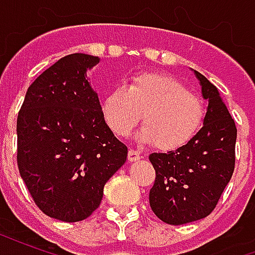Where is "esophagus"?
<instances>
[{
    "label": "esophagus",
    "mask_w": 255,
    "mask_h": 255,
    "mask_svg": "<svg viewBox=\"0 0 255 255\" xmlns=\"http://www.w3.org/2000/svg\"><path fill=\"white\" fill-rule=\"evenodd\" d=\"M140 158H142V155L139 154L136 150H133V149L128 150V161H129V162H135V161L140 160Z\"/></svg>",
    "instance_id": "34e87169"
}]
</instances>
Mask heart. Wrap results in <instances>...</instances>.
I'll return each mask as SVG.
<instances>
[{"label": "heart", "instance_id": "1", "mask_svg": "<svg viewBox=\"0 0 255 255\" xmlns=\"http://www.w3.org/2000/svg\"><path fill=\"white\" fill-rule=\"evenodd\" d=\"M106 124L117 136H127L142 117L139 139L154 143L161 151L182 149L202 126V100L171 75L143 72L135 75L128 87L119 86L102 104Z\"/></svg>", "mask_w": 255, "mask_h": 255}]
</instances>
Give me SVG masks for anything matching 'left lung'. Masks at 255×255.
Segmentation results:
<instances>
[{"mask_svg":"<svg viewBox=\"0 0 255 255\" xmlns=\"http://www.w3.org/2000/svg\"><path fill=\"white\" fill-rule=\"evenodd\" d=\"M209 101L203 127L182 149L151 153L155 182L150 208L166 224L182 225L213 212L235 169L236 127L219 90L194 71Z\"/></svg>","mask_w":255,"mask_h":255,"instance_id":"obj_1","label":"left lung"}]
</instances>
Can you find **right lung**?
<instances>
[{
  "instance_id": "right-lung-1",
  "label": "right lung",
  "mask_w": 255,
  "mask_h": 255,
  "mask_svg": "<svg viewBox=\"0 0 255 255\" xmlns=\"http://www.w3.org/2000/svg\"><path fill=\"white\" fill-rule=\"evenodd\" d=\"M100 58L73 53L31 84L17 116V165L36 206L65 223L87 219L127 146L104 119L87 71Z\"/></svg>"
}]
</instances>
